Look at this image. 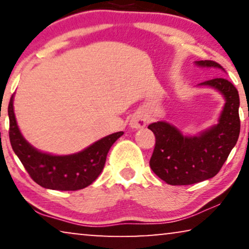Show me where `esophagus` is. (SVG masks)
<instances>
[{"label":"esophagus","mask_w":249,"mask_h":249,"mask_svg":"<svg viewBox=\"0 0 249 249\" xmlns=\"http://www.w3.org/2000/svg\"><path fill=\"white\" fill-rule=\"evenodd\" d=\"M147 124V119L142 114H135L130 120V127L134 129H142Z\"/></svg>","instance_id":"34e87169"}]
</instances>
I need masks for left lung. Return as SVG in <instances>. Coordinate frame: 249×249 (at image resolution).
Instances as JSON below:
<instances>
[{
    "instance_id": "obj_1",
    "label": "left lung",
    "mask_w": 249,
    "mask_h": 249,
    "mask_svg": "<svg viewBox=\"0 0 249 249\" xmlns=\"http://www.w3.org/2000/svg\"><path fill=\"white\" fill-rule=\"evenodd\" d=\"M199 67L223 68L211 60L196 61ZM223 95L226 104L215 125L198 136H183L165 121L149 124L155 135V147L149 166L163 181L172 186L193 185L213 178L227 161L239 137V94L226 78L217 77L199 84Z\"/></svg>"
}]
</instances>
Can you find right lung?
<instances>
[{
  "label": "right lung",
  "mask_w": 249,
  "mask_h": 249,
  "mask_svg": "<svg viewBox=\"0 0 249 249\" xmlns=\"http://www.w3.org/2000/svg\"><path fill=\"white\" fill-rule=\"evenodd\" d=\"M9 137L26 171L36 183L53 190H79L93 183L104 168L111 146L124 132L119 131L100 139L84 151L71 155H52L37 151L23 138L13 111V95L9 107Z\"/></svg>",
  "instance_id": "obj_1"
}]
</instances>
